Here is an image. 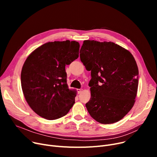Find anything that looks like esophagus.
I'll use <instances>...</instances> for the list:
<instances>
[{
  "instance_id": "obj_1",
  "label": "esophagus",
  "mask_w": 157,
  "mask_h": 157,
  "mask_svg": "<svg viewBox=\"0 0 157 157\" xmlns=\"http://www.w3.org/2000/svg\"><path fill=\"white\" fill-rule=\"evenodd\" d=\"M82 91H83V89H81V88H80V89H77V92H78V94H81V93L82 92Z\"/></svg>"
}]
</instances>
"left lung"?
Wrapping results in <instances>:
<instances>
[{
  "label": "left lung",
  "instance_id": "8db88e82",
  "mask_svg": "<svg viewBox=\"0 0 157 157\" xmlns=\"http://www.w3.org/2000/svg\"><path fill=\"white\" fill-rule=\"evenodd\" d=\"M80 59L91 71L89 114L102 124L121 120L132 108L138 88L139 70L133 55L112 42L83 41Z\"/></svg>",
  "mask_w": 157,
  "mask_h": 157
}]
</instances>
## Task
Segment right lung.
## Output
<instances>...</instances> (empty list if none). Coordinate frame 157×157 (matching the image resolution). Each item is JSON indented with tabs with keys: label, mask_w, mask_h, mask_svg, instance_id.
I'll return each mask as SVG.
<instances>
[{
	"label": "right lung",
	"mask_w": 157,
	"mask_h": 157,
	"mask_svg": "<svg viewBox=\"0 0 157 157\" xmlns=\"http://www.w3.org/2000/svg\"><path fill=\"white\" fill-rule=\"evenodd\" d=\"M76 41H54L39 46L25 62L21 72L23 93L30 108L49 120L67 114L76 93L67 84L65 65L79 56Z\"/></svg>",
	"instance_id": "right-lung-1"
}]
</instances>
